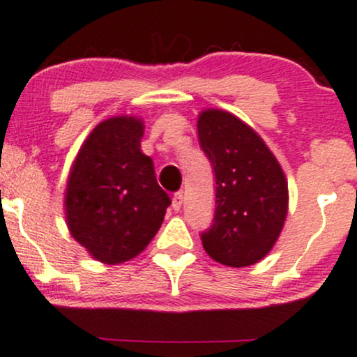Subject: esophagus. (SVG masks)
I'll list each match as a JSON object with an SVG mask.
<instances>
[{"instance_id": "34e87169", "label": "esophagus", "mask_w": 357, "mask_h": 357, "mask_svg": "<svg viewBox=\"0 0 357 357\" xmlns=\"http://www.w3.org/2000/svg\"><path fill=\"white\" fill-rule=\"evenodd\" d=\"M181 206H183V192L181 191L174 192V196H173V209H174V211H179V209H181Z\"/></svg>"}]
</instances>
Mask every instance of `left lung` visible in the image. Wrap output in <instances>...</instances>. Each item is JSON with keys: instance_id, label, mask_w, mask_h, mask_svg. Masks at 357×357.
Instances as JSON below:
<instances>
[{"instance_id": "8db88e82", "label": "left lung", "mask_w": 357, "mask_h": 357, "mask_svg": "<svg viewBox=\"0 0 357 357\" xmlns=\"http://www.w3.org/2000/svg\"><path fill=\"white\" fill-rule=\"evenodd\" d=\"M197 136L216 178L213 225L201 234L204 251L229 268L256 264L286 221L289 195L282 167L261 136L227 111H201Z\"/></svg>"}]
</instances>
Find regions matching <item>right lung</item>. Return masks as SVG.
<instances>
[{
	"mask_svg": "<svg viewBox=\"0 0 357 357\" xmlns=\"http://www.w3.org/2000/svg\"><path fill=\"white\" fill-rule=\"evenodd\" d=\"M143 132L144 124L135 116L100 123L86 137L68 176V229L105 264L139 255L171 204L156 181L151 158L141 153Z\"/></svg>",
	"mask_w": 357,
	"mask_h": 357,
	"instance_id": "1",
	"label": "right lung"
}]
</instances>
